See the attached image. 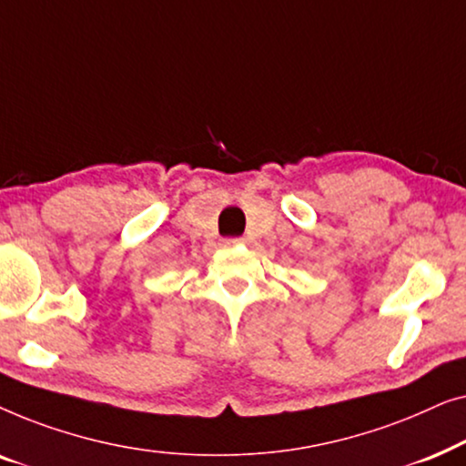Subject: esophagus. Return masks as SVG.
Wrapping results in <instances>:
<instances>
[{
  "mask_svg": "<svg viewBox=\"0 0 466 466\" xmlns=\"http://www.w3.org/2000/svg\"><path fill=\"white\" fill-rule=\"evenodd\" d=\"M239 244H246L244 238H235V239H222V246L228 248V246H239Z\"/></svg>",
  "mask_w": 466,
  "mask_h": 466,
  "instance_id": "obj_1",
  "label": "esophagus"
}]
</instances>
